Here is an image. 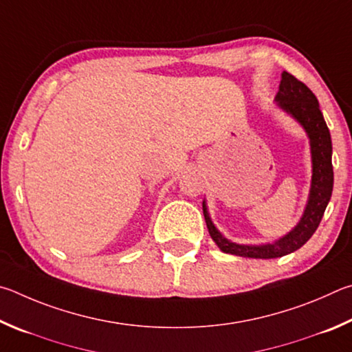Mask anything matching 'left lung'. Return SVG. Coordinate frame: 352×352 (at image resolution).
Segmentation results:
<instances>
[{
    "label": "left lung",
    "mask_w": 352,
    "mask_h": 352,
    "mask_svg": "<svg viewBox=\"0 0 352 352\" xmlns=\"http://www.w3.org/2000/svg\"><path fill=\"white\" fill-rule=\"evenodd\" d=\"M281 77L283 78L280 83V91L276 94V100H278L283 109L291 113L305 126L311 139L312 184L309 201H307L305 214L298 226L285 238L278 239L274 244L266 245H241L230 243L229 239H226L214 229L210 218H208L206 204H202L208 233H210L212 239L218 244V248L224 254L244 258H261V260L292 254V252L306 244L307 239L317 230L326 210V206H328L331 199L332 186H334V171H332L331 160L332 144L329 129L323 119L322 111H320L317 97L314 96V92L303 82H300L292 74L285 71Z\"/></svg>",
    "instance_id": "left-lung-1"
}]
</instances>
